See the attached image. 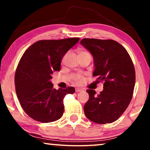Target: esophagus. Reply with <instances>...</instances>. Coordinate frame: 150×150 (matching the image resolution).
Segmentation results:
<instances>
[{"instance_id":"1","label":"esophagus","mask_w":150,"mask_h":150,"mask_svg":"<svg viewBox=\"0 0 150 150\" xmlns=\"http://www.w3.org/2000/svg\"><path fill=\"white\" fill-rule=\"evenodd\" d=\"M83 89H81V88H75V92H81L83 91Z\"/></svg>"}]
</instances>
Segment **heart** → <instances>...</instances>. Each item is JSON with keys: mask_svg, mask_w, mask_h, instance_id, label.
Masks as SVG:
<instances>
[{"mask_svg": "<svg viewBox=\"0 0 150 150\" xmlns=\"http://www.w3.org/2000/svg\"><path fill=\"white\" fill-rule=\"evenodd\" d=\"M82 53H88V52H86V51H83V50H80V51H79V54H82ZM80 79H81V77H77V78H76V81H79Z\"/></svg>", "mask_w": 150, "mask_h": 150, "instance_id": "heart-1", "label": "heart"}]
</instances>
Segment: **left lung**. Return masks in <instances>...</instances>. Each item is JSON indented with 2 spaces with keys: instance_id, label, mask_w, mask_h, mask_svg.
<instances>
[{
  "instance_id": "8db88e82",
  "label": "left lung",
  "mask_w": 150,
  "mask_h": 150,
  "mask_svg": "<svg viewBox=\"0 0 150 150\" xmlns=\"http://www.w3.org/2000/svg\"><path fill=\"white\" fill-rule=\"evenodd\" d=\"M94 59L93 76L104 81L103 90L96 95L87 90L89 99L84 105L86 116L97 124L111 123L129 105L135 84V71L129 54L113 40L83 39L80 41Z\"/></svg>"
}]
</instances>
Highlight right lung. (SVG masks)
<instances>
[{"label":"right lung","instance_id":"add662e5","mask_svg":"<svg viewBox=\"0 0 150 150\" xmlns=\"http://www.w3.org/2000/svg\"><path fill=\"white\" fill-rule=\"evenodd\" d=\"M79 38L41 40L33 43L21 58L15 75L18 100L25 113L36 121L48 123L64 113L63 100L75 92L74 87L56 90L50 79L67 52Z\"/></svg>","mask_w":150,"mask_h":150}]
</instances>
